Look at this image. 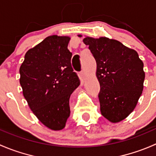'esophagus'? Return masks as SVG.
<instances>
[{
	"label": "esophagus",
	"instance_id": "1",
	"mask_svg": "<svg viewBox=\"0 0 156 156\" xmlns=\"http://www.w3.org/2000/svg\"><path fill=\"white\" fill-rule=\"evenodd\" d=\"M79 78H80V79L81 80V81H84V80L85 79L86 75H85V72H84V71H81V72H80Z\"/></svg>",
	"mask_w": 156,
	"mask_h": 156
}]
</instances>
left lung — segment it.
Listing matches in <instances>:
<instances>
[{"instance_id":"1","label":"left lung","mask_w":156,"mask_h":156,"mask_svg":"<svg viewBox=\"0 0 156 156\" xmlns=\"http://www.w3.org/2000/svg\"><path fill=\"white\" fill-rule=\"evenodd\" d=\"M83 42L89 46L97 62L101 114L112 123L121 122L133 111L142 94L144 62L136 50L119 41L86 37Z\"/></svg>"}]
</instances>
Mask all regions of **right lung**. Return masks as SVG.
Instances as JSON below:
<instances>
[{
  "mask_svg": "<svg viewBox=\"0 0 156 156\" xmlns=\"http://www.w3.org/2000/svg\"><path fill=\"white\" fill-rule=\"evenodd\" d=\"M70 37L51 35L25 55L20 83L28 105L48 128L60 130L70 115L69 98L80 80L71 65Z\"/></svg>",
  "mask_w": 156,
  "mask_h": 156,
  "instance_id": "1",
  "label": "right lung"
}]
</instances>
